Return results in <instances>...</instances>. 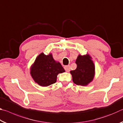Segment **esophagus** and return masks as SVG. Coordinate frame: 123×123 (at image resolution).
<instances>
[{"label":"esophagus","instance_id":"34e87169","mask_svg":"<svg viewBox=\"0 0 123 123\" xmlns=\"http://www.w3.org/2000/svg\"><path fill=\"white\" fill-rule=\"evenodd\" d=\"M64 68L67 72H69L70 71V66L69 65L64 66Z\"/></svg>","mask_w":123,"mask_h":123}]
</instances>
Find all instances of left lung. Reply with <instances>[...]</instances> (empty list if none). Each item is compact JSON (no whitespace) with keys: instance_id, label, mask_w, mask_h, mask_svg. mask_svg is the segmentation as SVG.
Here are the masks:
<instances>
[{"instance_id":"obj_1","label":"left lung","mask_w":123,"mask_h":123,"mask_svg":"<svg viewBox=\"0 0 123 123\" xmlns=\"http://www.w3.org/2000/svg\"><path fill=\"white\" fill-rule=\"evenodd\" d=\"M91 59L88 54L79 55L77 57L76 69L70 72L74 84L85 86L92 81L95 75V66Z\"/></svg>"}]
</instances>
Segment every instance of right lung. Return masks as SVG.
Instances as JSON below:
<instances>
[{
    "label": "right lung",
    "instance_id": "1",
    "mask_svg": "<svg viewBox=\"0 0 123 123\" xmlns=\"http://www.w3.org/2000/svg\"><path fill=\"white\" fill-rule=\"evenodd\" d=\"M64 72L61 63L55 61L51 54L45 55L43 53L37 57L30 68L32 79L35 82L43 87L55 83L57 75Z\"/></svg>",
    "mask_w": 123,
    "mask_h": 123
}]
</instances>
